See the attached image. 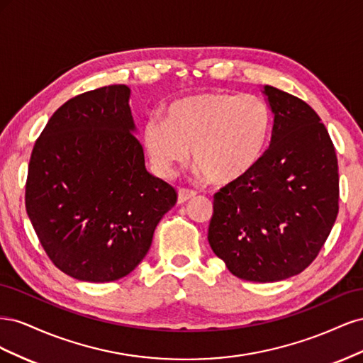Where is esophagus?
<instances>
[{
    "label": "esophagus",
    "instance_id": "1",
    "mask_svg": "<svg viewBox=\"0 0 363 363\" xmlns=\"http://www.w3.org/2000/svg\"><path fill=\"white\" fill-rule=\"evenodd\" d=\"M196 195L195 191H191V189H186V188H180L179 189V196H177V201L182 204V203H186L188 200L194 199V196Z\"/></svg>",
    "mask_w": 363,
    "mask_h": 363
}]
</instances>
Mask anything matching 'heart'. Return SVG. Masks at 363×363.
<instances>
[{
    "label": "heart",
    "instance_id": "b5f03b06",
    "mask_svg": "<svg viewBox=\"0 0 363 363\" xmlns=\"http://www.w3.org/2000/svg\"><path fill=\"white\" fill-rule=\"evenodd\" d=\"M271 112L256 95L208 92L182 98L167 119L150 118L142 140L155 169L168 177L189 159L213 183L238 182L255 169L268 148Z\"/></svg>",
    "mask_w": 363,
    "mask_h": 363
}]
</instances>
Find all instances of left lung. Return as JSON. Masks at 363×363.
I'll return each instance as SVG.
<instances>
[{
	"mask_svg": "<svg viewBox=\"0 0 363 363\" xmlns=\"http://www.w3.org/2000/svg\"><path fill=\"white\" fill-rule=\"evenodd\" d=\"M274 113L269 148L245 177L213 195L207 239L233 276L279 281L320 255L339 211L335 145L313 108L265 86Z\"/></svg>",
	"mask_w": 363,
	"mask_h": 363,
	"instance_id": "1",
	"label": "left lung"
}]
</instances>
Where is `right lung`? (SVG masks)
Returning <instances> with one entry per match:
<instances>
[{
    "label": "right lung",
    "instance_id": "right-lung-1",
    "mask_svg": "<svg viewBox=\"0 0 363 363\" xmlns=\"http://www.w3.org/2000/svg\"><path fill=\"white\" fill-rule=\"evenodd\" d=\"M125 84L77 95L50 118L33 147L26 208L40 245L82 281L125 277L145 257L171 184L145 169Z\"/></svg>",
    "mask_w": 363,
    "mask_h": 363
}]
</instances>
